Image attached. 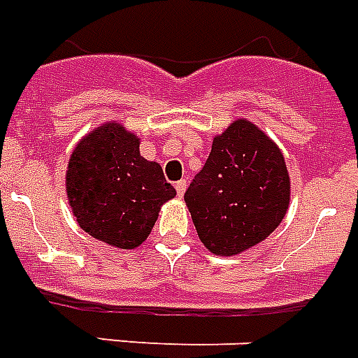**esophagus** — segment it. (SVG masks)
<instances>
[{
    "instance_id": "esophagus-1",
    "label": "esophagus",
    "mask_w": 358,
    "mask_h": 358,
    "mask_svg": "<svg viewBox=\"0 0 358 358\" xmlns=\"http://www.w3.org/2000/svg\"><path fill=\"white\" fill-rule=\"evenodd\" d=\"M174 187H176V191H178V196H182L185 193V187H187V182L185 180H178L176 184H174Z\"/></svg>"
}]
</instances>
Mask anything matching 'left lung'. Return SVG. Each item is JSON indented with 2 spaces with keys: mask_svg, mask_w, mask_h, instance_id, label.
<instances>
[{
  "mask_svg": "<svg viewBox=\"0 0 358 358\" xmlns=\"http://www.w3.org/2000/svg\"><path fill=\"white\" fill-rule=\"evenodd\" d=\"M289 174L277 143L247 119L213 137L184 201L202 245L236 256L271 234L289 206Z\"/></svg>",
  "mask_w": 358,
  "mask_h": 358,
  "instance_id": "1",
  "label": "left lung"
}]
</instances>
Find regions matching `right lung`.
I'll return each mask as SVG.
<instances>
[{"mask_svg": "<svg viewBox=\"0 0 358 358\" xmlns=\"http://www.w3.org/2000/svg\"><path fill=\"white\" fill-rule=\"evenodd\" d=\"M139 143L109 120L78 141L66 167V199L78 224L117 249L139 247L163 204L176 196L159 163L141 156Z\"/></svg>", "mask_w": 358, "mask_h": 358, "instance_id": "obj_1", "label": "right lung"}]
</instances>
